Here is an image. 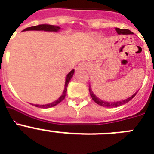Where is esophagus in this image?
Wrapping results in <instances>:
<instances>
[{"instance_id": "34e87169", "label": "esophagus", "mask_w": 154, "mask_h": 154, "mask_svg": "<svg viewBox=\"0 0 154 154\" xmlns=\"http://www.w3.org/2000/svg\"><path fill=\"white\" fill-rule=\"evenodd\" d=\"M87 67V63L85 62H82L79 65V69H85Z\"/></svg>"}]
</instances>
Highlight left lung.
I'll return each mask as SVG.
<instances>
[{"label":"left lung","instance_id":"left-lung-1","mask_svg":"<svg viewBox=\"0 0 154 154\" xmlns=\"http://www.w3.org/2000/svg\"><path fill=\"white\" fill-rule=\"evenodd\" d=\"M116 31H117V33L119 35H133V32L130 31V30L128 29H120V28H116ZM89 92H90V96L92 97V100L96 103H97L99 106H102L103 107H108V108H113V107H118L119 106H122V105H124L126 103H127L128 102H130L132 99H133L134 96H136V94L137 93V92L136 93H134L132 96L127 98L126 99H123V100H121V101H116V102H106L103 101L101 99L98 98L97 96L93 93L92 89H91V86L89 85Z\"/></svg>","mask_w":154,"mask_h":154}]
</instances>
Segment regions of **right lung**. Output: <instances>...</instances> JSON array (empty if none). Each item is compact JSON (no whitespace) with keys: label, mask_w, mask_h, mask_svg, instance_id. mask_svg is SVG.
<instances>
[{"label":"right lung","mask_w":154,"mask_h":154,"mask_svg":"<svg viewBox=\"0 0 154 154\" xmlns=\"http://www.w3.org/2000/svg\"><path fill=\"white\" fill-rule=\"evenodd\" d=\"M61 28L58 26H55V25H51V24H39V25H36V26L33 27H30V28H27L24 30H23V31H48V32H58L60 31ZM75 73V70L72 69L71 71L70 72L66 75L65 77V89H64L63 92L61 95V96L58 98V99H56L55 101L52 102L51 103H48V104H44V105H35V106L39 107V108H51V107L55 106L56 105H58V103H60L61 102L65 99V94H66V92H67V87L68 85H69V82H70L71 79L72 78L73 75Z\"/></svg>","instance_id":"add662e5"}]
</instances>
